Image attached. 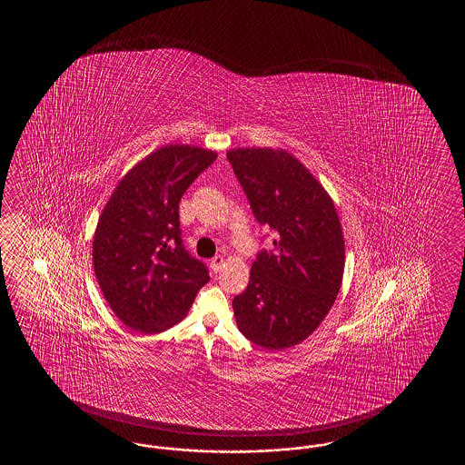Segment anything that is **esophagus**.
Masks as SVG:
<instances>
[{
    "instance_id": "34e87169",
    "label": "esophagus",
    "mask_w": 465,
    "mask_h": 465,
    "mask_svg": "<svg viewBox=\"0 0 465 465\" xmlns=\"http://www.w3.org/2000/svg\"><path fill=\"white\" fill-rule=\"evenodd\" d=\"M224 257L223 256H216L213 261H211V269L214 271V272H219L221 271V267H223V264H224Z\"/></svg>"
}]
</instances>
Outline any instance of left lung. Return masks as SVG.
Masks as SVG:
<instances>
[{
	"instance_id": "left-lung-1",
	"label": "left lung",
	"mask_w": 465,
	"mask_h": 465,
	"mask_svg": "<svg viewBox=\"0 0 465 465\" xmlns=\"http://www.w3.org/2000/svg\"><path fill=\"white\" fill-rule=\"evenodd\" d=\"M228 159L261 224L277 232L234 297L237 329L267 351L306 341L342 284L346 244L334 201L286 149H229Z\"/></svg>"
}]
</instances>
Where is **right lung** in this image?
<instances>
[{
  "label": "right lung",
  "instance_id": "1",
  "mask_svg": "<svg viewBox=\"0 0 465 465\" xmlns=\"http://www.w3.org/2000/svg\"><path fill=\"white\" fill-rule=\"evenodd\" d=\"M216 151L166 144L119 181L93 236V266L109 307L129 329L158 334L188 314L209 281L181 241L179 201Z\"/></svg>",
  "mask_w": 465,
  "mask_h": 465
}]
</instances>
